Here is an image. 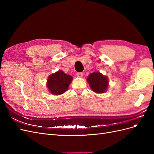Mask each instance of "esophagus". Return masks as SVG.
<instances>
[{
	"label": "esophagus",
	"instance_id": "1",
	"mask_svg": "<svg viewBox=\"0 0 154 154\" xmlns=\"http://www.w3.org/2000/svg\"><path fill=\"white\" fill-rule=\"evenodd\" d=\"M76 76L78 78H82L83 77V73L82 72H78L76 74Z\"/></svg>",
	"mask_w": 154,
	"mask_h": 154
}]
</instances>
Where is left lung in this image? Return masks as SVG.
<instances>
[{"label":"left lung","mask_w":154,"mask_h":154,"mask_svg":"<svg viewBox=\"0 0 154 154\" xmlns=\"http://www.w3.org/2000/svg\"><path fill=\"white\" fill-rule=\"evenodd\" d=\"M92 91L98 94H102L106 91L109 87L108 77L103 75L100 72L91 73L87 78Z\"/></svg>","instance_id":"obj_1"}]
</instances>
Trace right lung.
<instances>
[{
	"mask_svg": "<svg viewBox=\"0 0 154 154\" xmlns=\"http://www.w3.org/2000/svg\"><path fill=\"white\" fill-rule=\"evenodd\" d=\"M72 79L71 76L68 75L62 70H59L48 76L46 86L52 94L60 95L68 90Z\"/></svg>",
	"mask_w": 154,
	"mask_h": 154,
	"instance_id": "1",
	"label": "right lung"
}]
</instances>
